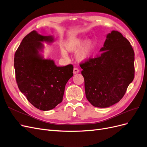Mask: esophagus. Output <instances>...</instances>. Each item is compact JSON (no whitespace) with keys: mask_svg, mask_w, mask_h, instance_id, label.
<instances>
[{"mask_svg":"<svg viewBox=\"0 0 147 147\" xmlns=\"http://www.w3.org/2000/svg\"><path fill=\"white\" fill-rule=\"evenodd\" d=\"M79 72H80V70H79L78 69H77V68H76V67H75V68L74 69V74H78Z\"/></svg>","mask_w":147,"mask_h":147,"instance_id":"34e87169","label":"esophagus"}]
</instances>
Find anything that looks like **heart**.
Returning <instances> with one entry per match:
<instances>
[{"mask_svg": "<svg viewBox=\"0 0 147 147\" xmlns=\"http://www.w3.org/2000/svg\"><path fill=\"white\" fill-rule=\"evenodd\" d=\"M66 50L70 52L77 51L75 57L80 62L85 61L90 58L94 49V43L91 40H85L81 37H72L65 43ZM61 54L63 56L67 55L66 51L61 49Z\"/></svg>", "mask_w": 147, "mask_h": 147, "instance_id": "obj_1", "label": "heart"}]
</instances>
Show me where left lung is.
I'll return each mask as SVG.
<instances>
[{"label": "left lung", "instance_id": "1", "mask_svg": "<svg viewBox=\"0 0 147 147\" xmlns=\"http://www.w3.org/2000/svg\"><path fill=\"white\" fill-rule=\"evenodd\" d=\"M100 56L81 64L88 100L107 108L122 99L134 78V51L117 30L107 35Z\"/></svg>", "mask_w": 147, "mask_h": 147}]
</instances>
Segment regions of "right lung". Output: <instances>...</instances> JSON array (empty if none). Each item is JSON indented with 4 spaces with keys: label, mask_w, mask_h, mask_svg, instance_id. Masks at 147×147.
Segmentation results:
<instances>
[{
    "label": "right lung",
    "mask_w": 147,
    "mask_h": 147,
    "mask_svg": "<svg viewBox=\"0 0 147 147\" xmlns=\"http://www.w3.org/2000/svg\"><path fill=\"white\" fill-rule=\"evenodd\" d=\"M54 40L52 35L44 36L33 30L23 39L15 54L18 86L31 104L43 111L53 109L63 101L65 84L73 76L72 65L57 66L42 54V42Z\"/></svg>",
    "instance_id": "right-lung-1"
}]
</instances>
